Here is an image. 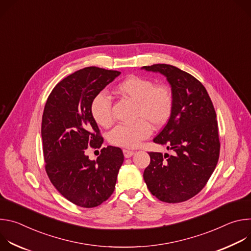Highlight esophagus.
Segmentation results:
<instances>
[{"instance_id": "34e87169", "label": "esophagus", "mask_w": 251, "mask_h": 251, "mask_svg": "<svg viewBox=\"0 0 251 251\" xmlns=\"http://www.w3.org/2000/svg\"><path fill=\"white\" fill-rule=\"evenodd\" d=\"M123 153H124V156L125 158H130L133 156L134 154V151H131V150H127V149H124L123 150Z\"/></svg>"}]
</instances>
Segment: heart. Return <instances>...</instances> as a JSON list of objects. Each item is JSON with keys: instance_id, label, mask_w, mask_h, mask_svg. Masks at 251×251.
Returning <instances> with one entry per match:
<instances>
[{"instance_id": "b5f03b06", "label": "heart", "mask_w": 251, "mask_h": 251, "mask_svg": "<svg viewBox=\"0 0 251 251\" xmlns=\"http://www.w3.org/2000/svg\"><path fill=\"white\" fill-rule=\"evenodd\" d=\"M114 92L135 103L132 124L118 125L108 135L110 144L116 147L135 148L148 138L154 128H160L170 119L175 97L167 84H155L149 78L130 75L119 81ZM90 115L94 122L108 128L113 123L112 101L104 92L97 93L90 102Z\"/></svg>"}]
</instances>
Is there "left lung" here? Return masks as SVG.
Masks as SVG:
<instances>
[{
    "label": "left lung",
    "instance_id": "8db88e82",
    "mask_svg": "<svg viewBox=\"0 0 251 251\" xmlns=\"http://www.w3.org/2000/svg\"><path fill=\"white\" fill-rule=\"evenodd\" d=\"M160 73L171 84L172 115L154 142L174 151L150 152L143 176L153 196L176 203L198 195L217 167L221 142L216 110L204 86L193 75L170 64L143 66Z\"/></svg>",
    "mask_w": 251,
    "mask_h": 251
}]
</instances>
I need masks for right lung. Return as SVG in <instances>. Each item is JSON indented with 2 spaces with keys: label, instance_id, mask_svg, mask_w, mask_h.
<instances>
[{
  "label": "right lung",
  "instance_id": "1",
  "mask_svg": "<svg viewBox=\"0 0 251 251\" xmlns=\"http://www.w3.org/2000/svg\"><path fill=\"white\" fill-rule=\"evenodd\" d=\"M120 74L96 66L79 69L54 86L45 106L46 172L58 193L81 207H95L110 198L124 161L118 147L102 148L96 161L85 154L87 148L99 149L103 143L90 115V102Z\"/></svg>",
  "mask_w": 251,
  "mask_h": 251
}]
</instances>
